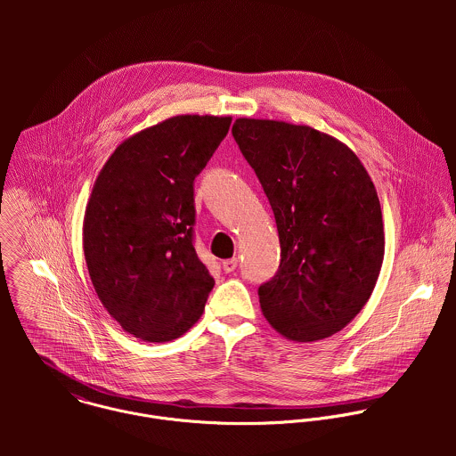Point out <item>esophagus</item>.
I'll return each instance as SVG.
<instances>
[{
    "instance_id": "esophagus-1",
    "label": "esophagus",
    "mask_w": 456,
    "mask_h": 456,
    "mask_svg": "<svg viewBox=\"0 0 456 456\" xmlns=\"http://www.w3.org/2000/svg\"><path fill=\"white\" fill-rule=\"evenodd\" d=\"M237 265H239V260L237 258H230V260H224L223 261V270L224 272H233L235 268H237Z\"/></svg>"
}]
</instances>
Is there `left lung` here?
<instances>
[{
	"label": "left lung",
	"instance_id": "obj_1",
	"mask_svg": "<svg viewBox=\"0 0 456 456\" xmlns=\"http://www.w3.org/2000/svg\"><path fill=\"white\" fill-rule=\"evenodd\" d=\"M233 138L275 216L277 273L261 313L295 342L326 338L369 302L385 258L381 203L358 156L305 125L239 118Z\"/></svg>",
	"mask_w": 456,
	"mask_h": 456
}]
</instances>
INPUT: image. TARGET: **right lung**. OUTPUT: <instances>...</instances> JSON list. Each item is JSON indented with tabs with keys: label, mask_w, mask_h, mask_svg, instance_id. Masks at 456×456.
I'll use <instances>...</instances> for the list:
<instances>
[{
	"label": "right lung",
	"mask_w": 456,
	"mask_h": 456,
	"mask_svg": "<svg viewBox=\"0 0 456 456\" xmlns=\"http://www.w3.org/2000/svg\"><path fill=\"white\" fill-rule=\"evenodd\" d=\"M230 116H174L123 140L89 196L82 246L94 291L125 331L168 342L200 320L214 279L193 246V181Z\"/></svg>",
	"instance_id": "add662e5"
}]
</instances>
